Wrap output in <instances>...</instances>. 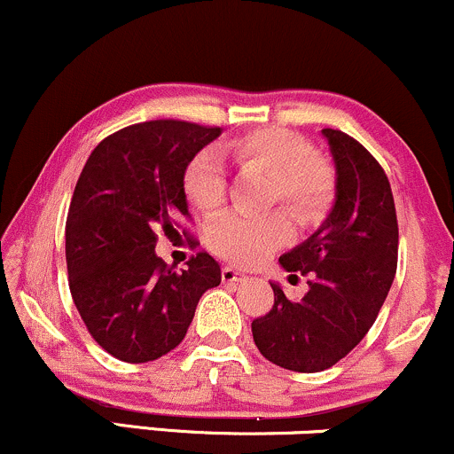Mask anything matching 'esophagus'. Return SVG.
<instances>
[{"label":"esophagus","instance_id":"34e87169","mask_svg":"<svg viewBox=\"0 0 454 454\" xmlns=\"http://www.w3.org/2000/svg\"><path fill=\"white\" fill-rule=\"evenodd\" d=\"M222 280L228 284H235V282H246L247 276L243 271H239L235 267H223L222 269Z\"/></svg>","mask_w":454,"mask_h":454}]
</instances>
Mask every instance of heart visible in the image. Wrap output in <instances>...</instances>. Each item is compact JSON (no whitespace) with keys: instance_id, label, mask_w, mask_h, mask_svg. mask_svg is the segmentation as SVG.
<instances>
[{"instance_id":"obj_1","label":"heart","mask_w":454,"mask_h":454,"mask_svg":"<svg viewBox=\"0 0 454 454\" xmlns=\"http://www.w3.org/2000/svg\"><path fill=\"white\" fill-rule=\"evenodd\" d=\"M228 153L239 166L271 174V202L282 200L300 217H308L327 202L332 193V170L323 159L308 154L306 142L286 129L265 127L232 139ZM187 200L211 211L222 204L226 168L215 151H202L189 161L185 178ZM291 222L282 211L265 215L226 211L207 228V243L217 256L241 267L262 262L288 241Z\"/></svg>"}]
</instances>
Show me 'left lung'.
Instances as JSON below:
<instances>
[{
  "instance_id": "1",
  "label": "left lung",
  "mask_w": 454,
  "mask_h": 454,
  "mask_svg": "<svg viewBox=\"0 0 454 454\" xmlns=\"http://www.w3.org/2000/svg\"><path fill=\"white\" fill-rule=\"evenodd\" d=\"M336 170L332 211L306 241L282 254L284 271L310 276L300 301L271 282L273 308L252 321L258 351L273 364L318 372L347 356L380 315L396 273L398 223L380 163L347 133L323 129Z\"/></svg>"
}]
</instances>
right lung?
Returning a JSON list of instances; mask_svg holds the SVG:
<instances>
[{
  "mask_svg": "<svg viewBox=\"0 0 454 454\" xmlns=\"http://www.w3.org/2000/svg\"><path fill=\"white\" fill-rule=\"evenodd\" d=\"M219 127L181 121L131 124L94 148L67 219L68 286L88 332L129 364L181 345L198 301L222 282L207 252L181 273L154 252L159 232L189 215L183 178Z\"/></svg>",
  "mask_w": 454,
  "mask_h": 454,
  "instance_id": "right-lung-1",
  "label": "right lung"
}]
</instances>
